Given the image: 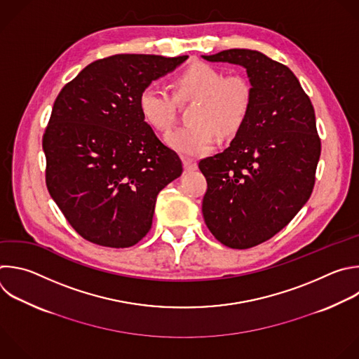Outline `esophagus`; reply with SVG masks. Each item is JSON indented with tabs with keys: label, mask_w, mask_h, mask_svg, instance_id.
I'll list each match as a JSON object with an SVG mask.
<instances>
[{
	"label": "esophagus",
	"mask_w": 359,
	"mask_h": 359,
	"mask_svg": "<svg viewBox=\"0 0 359 359\" xmlns=\"http://www.w3.org/2000/svg\"><path fill=\"white\" fill-rule=\"evenodd\" d=\"M183 166L186 170H196L197 169V163L190 161V159H183Z\"/></svg>",
	"instance_id": "1"
}]
</instances>
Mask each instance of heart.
<instances>
[{"instance_id": "heart-1", "label": "heart", "mask_w": 359, "mask_h": 359, "mask_svg": "<svg viewBox=\"0 0 359 359\" xmlns=\"http://www.w3.org/2000/svg\"><path fill=\"white\" fill-rule=\"evenodd\" d=\"M180 101L196 100L189 114L191 126L166 135L168 145L184 156H203L215 147V133L229 137L240 130L250 112L252 87L243 74L224 76L219 69L196 63L175 80ZM142 118L154 130L166 131L173 121V98L156 86H147L138 97Z\"/></svg>"}]
</instances>
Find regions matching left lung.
<instances>
[{
  "instance_id": "left-lung-1",
  "label": "left lung",
  "mask_w": 359,
  "mask_h": 359,
  "mask_svg": "<svg viewBox=\"0 0 359 359\" xmlns=\"http://www.w3.org/2000/svg\"><path fill=\"white\" fill-rule=\"evenodd\" d=\"M201 57L243 66L252 87L250 112L229 147L198 163L205 225L225 247L247 250L285 228L311 196L321 152L314 108L293 72L262 52Z\"/></svg>"
}]
</instances>
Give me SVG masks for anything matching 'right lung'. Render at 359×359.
Returning a JSON list of instances; mask_svg holds the SVG:
<instances>
[{
    "label": "right lung",
    "mask_w": 359,
    "mask_h": 359,
    "mask_svg": "<svg viewBox=\"0 0 359 359\" xmlns=\"http://www.w3.org/2000/svg\"><path fill=\"white\" fill-rule=\"evenodd\" d=\"M187 57L109 56L59 93L42 144L46 186L84 240L128 248L151 229L159 191L183 166L142 118L138 97Z\"/></svg>",
    "instance_id": "obj_1"
}]
</instances>
